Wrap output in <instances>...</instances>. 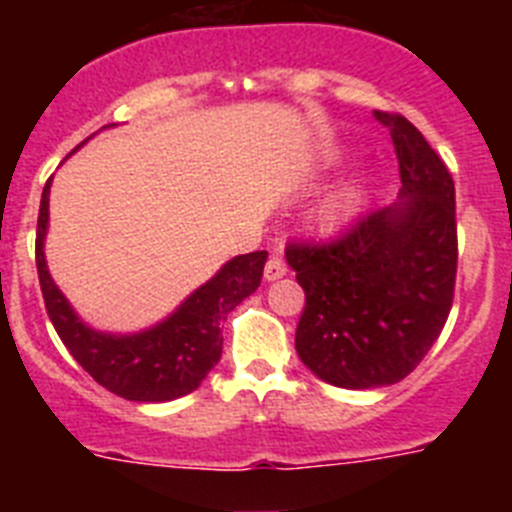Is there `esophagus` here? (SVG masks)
Wrapping results in <instances>:
<instances>
[{"mask_svg": "<svg viewBox=\"0 0 512 512\" xmlns=\"http://www.w3.org/2000/svg\"><path fill=\"white\" fill-rule=\"evenodd\" d=\"M284 274H287V264H284L279 256H271V259L266 261V266H264L266 282H277V279H282Z\"/></svg>", "mask_w": 512, "mask_h": 512, "instance_id": "34e87169", "label": "esophagus"}]
</instances>
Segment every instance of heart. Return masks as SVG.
I'll list each match as a JSON object with an SVG mask.
<instances>
[{
	"instance_id": "obj_1",
	"label": "heart",
	"mask_w": 512,
	"mask_h": 512,
	"mask_svg": "<svg viewBox=\"0 0 512 512\" xmlns=\"http://www.w3.org/2000/svg\"><path fill=\"white\" fill-rule=\"evenodd\" d=\"M354 202H356L354 189H338V192H333L330 197H325V200L320 202L318 212H315V220H318L320 228L325 230L338 228V225L351 215Z\"/></svg>"
}]
</instances>
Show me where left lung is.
Wrapping results in <instances>:
<instances>
[{
  "label": "left lung",
  "instance_id": "obj_1",
  "mask_svg": "<svg viewBox=\"0 0 512 512\" xmlns=\"http://www.w3.org/2000/svg\"><path fill=\"white\" fill-rule=\"evenodd\" d=\"M400 164L402 202L361 215L330 241H289L305 289L302 364L343 390L408 377L449 320L456 287L454 179L408 117L377 112Z\"/></svg>",
  "mask_w": 512,
  "mask_h": 512
}]
</instances>
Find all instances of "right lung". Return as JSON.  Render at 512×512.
Returning <instances> with one entry per match:
<instances>
[{"instance_id":"add662e5","label":"right lung","mask_w":512,"mask_h":512,"mask_svg":"<svg viewBox=\"0 0 512 512\" xmlns=\"http://www.w3.org/2000/svg\"><path fill=\"white\" fill-rule=\"evenodd\" d=\"M48 192L51 179L45 182L40 200L35 264L48 318L69 354L84 366V372H89L94 382L125 400L166 402L197 390L223 354L220 323L261 284L266 251L235 256L156 328L135 336L97 333L76 318L45 266Z\"/></svg>"}]
</instances>
